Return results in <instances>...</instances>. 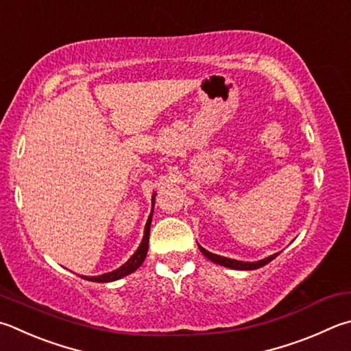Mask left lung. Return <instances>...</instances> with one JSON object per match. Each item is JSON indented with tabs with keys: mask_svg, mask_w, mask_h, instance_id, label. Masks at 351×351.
Returning <instances> with one entry per match:
<instances>
[{
	"mask_svg": "<svg viewBox=\"0 0 351 351\" xmlns=\"http://www.w3.org/2000/svg\"><path fill=\"white\" fill-rule=\"evenodd\" d=\"M197 247H199V250L202 252L204 256L212 261V263L219 264V265H224V267H228V269H234V270H256V269H259V267H264L265 264H269L270 261L275 259L278 254H279V253H275V254H271V256H269V258H264V259H261V261H256V263H244V261H237V259L224 258V256H219V254L210 253V252L206 250V248H202L199 244H197Z\"/></svg>",
	"mask_w": 351,
	"mask_h": 351,
	"instance_id": "left-lung-1",
	"label": "left lung"
}]
</instances>
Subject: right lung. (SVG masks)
Instances as JSON below:
<instances>
[{
	"label": "right lung",
	"instance_id": "right-lung-1",
	"mask_svg": "<svg viewBox=\"0 0 351 351\" xmlns=\"http://www.w3.org/2000/svg\"><path fill=\"white\" fill-rule=\"evenodd\" d=\"M155 201V195L152 196V207L155 206L154 204ZM152 212H154V208H152ZM150 224H152V215L149 216L147 222H145V228H144V237L141 244H139L138 250L132 254V258L127 261L125 264H123L119 267V269L109 271V273H104V275H99V276H81L87 279V281H92V282H112V281H118V279L124 278L127 275H130V273L135 271L138 267H141V264L144 263L145 256H147V250H149V237H150Z\"/></svg>",
	"mask_w": 351,
	"mask_h": 351
}]
</instances>
